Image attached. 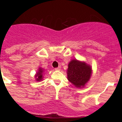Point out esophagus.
<instances>
[{
  "label": "esophagus",
  "mask_w": 122,
  "mask_h": 122,
  "mask_svg": "<svg viewBox=\"0 0 122 122\" xmlns=\"http://www.w3.org/2000/svg\"><path fill=\"white\" fill-rule=\"evenodd\" d=\"M60 69H61V68H60V66H59V67H58V68H55V70H56V71H60Z\"/></svg>",
  "instance_id": "1"
}]
</instances>
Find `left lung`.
Returning a JSON list of instances; mask_svg holds the SVG:
<instances>
[{"label": "left lung", "mask_w": 122, "mask_h": 122, "mask_svg": "<svg viewBox=\"0 0 122 122\" xmlns=\"http://www.w3.org/2000/svg\"><path fill=\"white\" fill-rule=\"evenodd\" d=\"M91 75V66L85 62L72 60L68 64V80L76 87H84L89 80Z\"/></svg>", "instance_id": "1"}]
</instances>
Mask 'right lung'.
<instances>
[{
	"instance_id": "obj_1",
	"label": "right lung",
	"mask_w": 122,
	"mask_h": 122,
	"mask_svg": "<svg viewBox=\"0 0 122 122\" xmlns=\"http://www.w3.org/2000/svg\"><path fill=\"white\" fill-rule=\"evenodd\" d=\"M43 69L42 68H40L38 71L36 73L35 76V78H36V81H40L42 80L43 79Z\"/></svg>"
}]
</instances>
